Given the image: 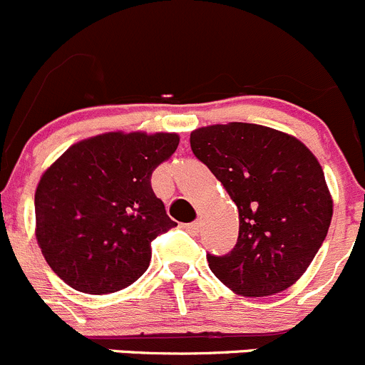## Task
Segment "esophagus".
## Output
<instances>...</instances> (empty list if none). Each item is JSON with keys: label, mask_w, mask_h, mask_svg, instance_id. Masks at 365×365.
I'll use <instances>...</instances> for the list:
<instances>
[{"label": "esophagus", "mask_w": 365, "mask_h": 365, "mask_svg": "<svg viewBox=\"0 0 365 365\" xmlns=\"http://www.w3.org/2000/svg\"><path fill=\"white\" fill-rule=\"evenodd\" d=\"M184 229H186V232H190L191 236H195V234H198V230H200V222L186 223V225H184Z\"/></svg>", "instance_id": "34e87169"}]
</instances>
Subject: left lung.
<instances>
[{"instance_id":"8db88e82","label":"left lung","mask_w":365,"mask_h":365,"mask_svg":"<svg viewBox=\"0 0 365 365\" xmlns=\"http://www.w3.org/2000/svg\"><path fill=\"white\" fill-rule=\"evenodd\" d=\"M190 145L240 211L236 247L207 254L216 279L243 297L293 286L323 245L334 211L314 154L294 136L245 122L195 129Z\"/></svg>"}]
</instances>
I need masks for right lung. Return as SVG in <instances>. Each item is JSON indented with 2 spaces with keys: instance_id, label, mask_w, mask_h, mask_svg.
I'll return each mask as SVG.
<instances>
[{
  "instance_id": "1",
  "label": "right lung",
  "mask_w": 365,
  "mask_h": 365,
  "mask_svg": "<svg viewBox=\"0 0 365 365\" xmlns=\"http://www.w3.org/2000/svg\"><path fill=\"white\" fill-rule=\"evenodd\" d=\"M179 145L174 133H106L76 143L35 191L37 241L72 289L108 294L147 272L150 243L178 223L150 186Z\"/></svg>"
}]
</instances>
